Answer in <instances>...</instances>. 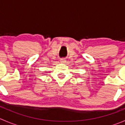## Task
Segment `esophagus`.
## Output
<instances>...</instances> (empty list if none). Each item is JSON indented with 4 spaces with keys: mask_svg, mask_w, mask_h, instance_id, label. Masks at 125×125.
Masks as SVG:
<instances>
[{
    "mask_svg": "<svg viewBox=\"0 0 125 125\" xmlns=\"http://www.w3.org/2000/svg\"><path fill=\"white\" fill-rule=\"evenodd\" d=\"M60 62H62V63L66 62V60H65V59H60Z\"/></svg>",
    "mask_w": 125,
    "mask_h": 125,
    "instance_id": "obj_1",
    "label": "esophagus"
}]
</instances>
